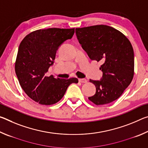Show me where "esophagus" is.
I'll return each mask as SVG.
<instances>
[{
	"instance_id": "obj_1",
	"label": "esophagus",
	"mask_w": 148,
	"mask_h": 148,
	"mask_svg": "<svg viewBox=\"0 0 148 148\" xmlns=\"http://www.w3.org/2000/svg\"><path fill=\"white\" fill-rule=\"evenodd\" d=\"M79 82H81V83H87V80L85 78H79Z\"/></svg>"
}]
</instances>
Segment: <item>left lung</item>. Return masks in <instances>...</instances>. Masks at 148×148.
<instances>
[{
	"label": "left lung",
	"mask_w": 148,
	"mask_h": 148,
	"mask_svg": "<svg viewBox=\"0 0 148 148\" xmlns=\"http://www.w3.org/2000/svg\"><path fill=\"white\" fill-rule=\"evenodd\" d=\"M76 34L89 58L102 62L101 79H90L96 92L88 97L89 101L96 105L116 101L133 78L134 51L131 42L121 32L104 25L76 28Z\"/></svg>",
	"instance_id": "obj_1"
}]
</instances>
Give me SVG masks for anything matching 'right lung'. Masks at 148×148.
<instances>
[{
  "label": "right lung",
  "mask_w": 148,
  "mask_h": 148,
  "mask_svg": "<svg viewBox=\"0 0 148 148\" xmlns=\"http://www.w3.org/2000/svg\"><path fill=\"white\" fill-rule=\"evenodd\" d=\"M74 34V28L40 29L27 35L20 43L15 64L16 76L25 93L40 104L57 103L70 85L78 82L76 77L47 76L59 47Z\"/></svg>",
  "instance_id": "obj_1"
}]
</instances>
